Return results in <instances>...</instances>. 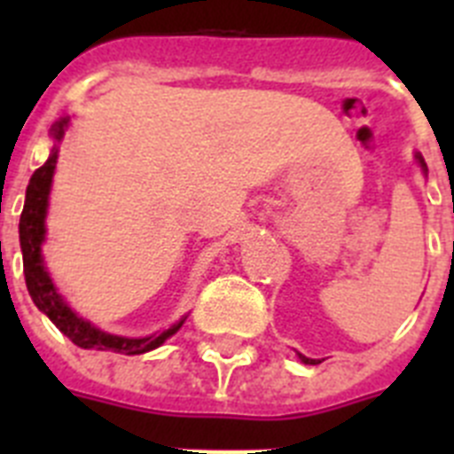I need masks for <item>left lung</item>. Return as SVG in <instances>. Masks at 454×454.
Listing matches in <instances>:
<instances>
[{
    "label": "left lung",
    "mask_w": 454,
    "mask_h": 454,
    "mask_svg": "<svg viewBox=\"0 0 454 454\" xmlns=\"http://www.w3.org/2000/svg\"><path fill=\"white\" fill-rule=\"evenodd\" d=\"M416 161L420 163V168H423V170H427V166H425V161H423V156L416 154ZM298 359H300V362H302V364H311V366H314V364H318V359H309V356L300 355V352H298Z\"/></svg>",
    "instance_id": "1"
}]
</instances>
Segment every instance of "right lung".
I'll return each mask as SVG.
<instances>
[{
    "instance_id": "add662e5",
    "label": "right lung",
    "mask_w": 454,
    "mask_h": 454,
    "mask_svg": "<svg viewBox=\"0 0 454 454\" xmlns=\"http://www.w3.org/2000/svg\"><path fill=\"white\" fill-rule=\"evenodd\" d=\"M70 118H61L51 127V138L59 143L66 134V127ZM56 159H59V147H51L50 159H47L38 170L31 175L29 186H27V200H24L22 215H20V247H22V263H24V279H27V288L34 300L35 307L51 320V323L74 343V346L83 348V350H111L120 352V355H143L154 348H159L166 339H170L175 332L184 325L182 318L175 323L170 330L161 332V334H152L145 339H127V336L106 334V332L98 330L95 325L88 320L79 318L66 300L59 295L54 282L50 279V272L45 270V262L40 254V246L45 240V215H47V200H50L51 191V177H54Z\"/></svg>"
}]
</instances>
